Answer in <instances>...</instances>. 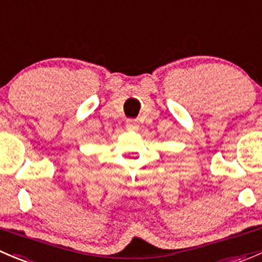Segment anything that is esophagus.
<instances>
[{
	"label": "esophagus",
	"instance_id": "1",
	"mask_svg": "<svg viewBox=\"0 0 262 262\" xmlns=\"http://www.w3.org/2000/svg\"><path fill=\"white\" fill-rule=\"evenodd\" d=\"M125 125H126V129H128V130H137L139 126V124L136 119H128Z\"/></svg>",
	"mask_w": 262,
	"mask_h": 262
}]
</instances>
